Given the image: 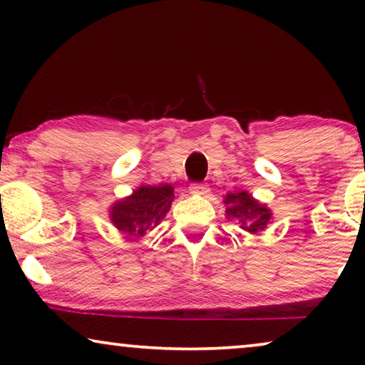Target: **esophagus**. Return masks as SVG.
Masks as SVG:
<instances>
[{
  "mask_svg": "<svg viewBox=\"0 0 365 365\" xmlns=\"http://www.w3.org/2000/svg\"><path fill=\"white\" fill-rule=\"evenodd\" d=\"M189 191H191V194H194V196H206V194L209 192V187H207V184L194 182L189 186Z\"/></svg>",
  "mask_w": 365,
  "mask_h": 365,
  "instance_id": "obj_1",
  "label": "esophagus"
}]
</instances>
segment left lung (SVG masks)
Here are the masks:
<instances>
[{"mask_svg": "<svg viewBox=\"0 0 365 365\" xmlns=\"http://www.w3.org/2000/svg\"><path fill=\"white\" fill-rule=\"evenodd\" d=\"M226 217L241 224L244 231L257 234L272 222V211L267 204L257 201L247 191H234L224 196Z\"/></svg>", "mask_w": 365, "mask_h": 365, "instance_id": "obj_1", "label": "left lung"}]
</instances>
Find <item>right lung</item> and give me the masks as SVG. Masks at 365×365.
Instances as JSON below:
<instances>
[{
	"instance_id": "right-lung-1",
	"label": "right lung",
	"mask_w": 365,
	"mask_h": 365,
	"mask_svg": "<svg viewBox=\"0 0 365 365\" xmlns=\"http://www.w3.org/2000/svg\"><path fill=\"white\" fill-rule=\"evenodd\" d=\"M173 201L174 187L171 184H143L134 189L133 194L118 199L109 206V219L124 236L141 237L166 217Z\"/></svg>"
}]
</instances>
